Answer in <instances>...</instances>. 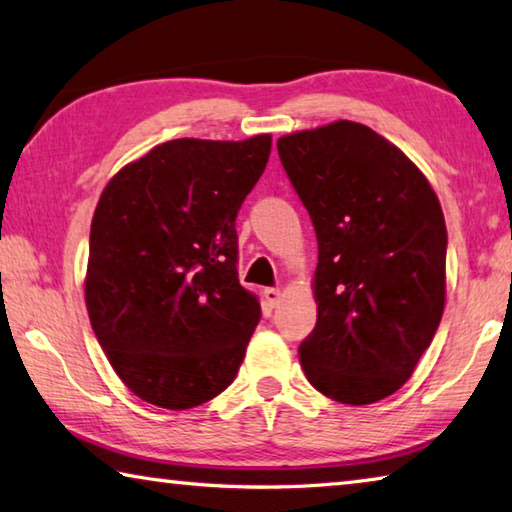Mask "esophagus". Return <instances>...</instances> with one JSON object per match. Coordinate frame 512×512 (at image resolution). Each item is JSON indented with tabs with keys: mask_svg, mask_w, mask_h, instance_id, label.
I'll use <instances>...</instances> for the list:
<instances>
[{
	"mask_svg": "<svg viewBox=\"0 0 512 512\" xmlns=\"http://www.w3.org/2000/svg\"><path fill=\"white\" fill-rule=\"evenodd\" d=\"M263 297H265L267 303H270L272 308H276L281 303V299H283V292L279 288H267V290H263Z\"/></svg>",
	"mask_w": 512,
	"mask_h": 512,
	"instance_id": "34e87169",
	"label": "esophagus"
}]
</instances>
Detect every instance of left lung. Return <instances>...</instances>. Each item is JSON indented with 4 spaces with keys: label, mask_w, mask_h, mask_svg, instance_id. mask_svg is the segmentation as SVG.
Masks as SVG:
<instances>
[{
    "label": "left lung",
    "mask_w": 512,
    "mask_h": 512,
    "mask_svg": "<svg viewBox=\"0 0 512 512\" xmlns=\"http://www.w3.org/2000/svg\"><path fill=\"white\" fill-rule=\"evenodd\" d=\"M315 224L317 326L301 369L326 398L371 405L405 384L445 308L441 202L414 161L371 128L333 121L276 141Z\"/></svg>",
    "instance_id": "left-lung-1"
}]
</instances>
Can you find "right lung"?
I'll return each instance as SVG.
<instances>
[{"instance_id": "obj_1", "label": "right lung", "mask_w": 512, "mask_h": 512, "mask_svg": "<svg viewBox=\"0 0 512 512\" xmlns=\"http://www.w3.org/2000/svg\"><path fill=\"white\" fill-rule=\"evenodd\" d=\"M272 134L173 139L125 164L98 197L85 306L134 396L191 409L229 387L261 303L238 281L236 215Z\"/></svg>"}]
</instances>
